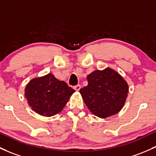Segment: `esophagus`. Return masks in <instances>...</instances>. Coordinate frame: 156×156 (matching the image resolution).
<instances>
[{
    "label": "esophagus",
    "instance_id": "1",
    "mask_svg": "<svg viewBox=\"0 0 156 156\" xmlns=\"http://www.w3.org/2000/svg\"><path fill=\"white\" fill-rule=\"evenodd\" d=\"M81 88V86L80 84H78V85H76V86L74 87L75 90H76V91H79L80 89Z\"/></svg>",
    "mask_w": 156,
    "mask_h": 156
}]
</instances>
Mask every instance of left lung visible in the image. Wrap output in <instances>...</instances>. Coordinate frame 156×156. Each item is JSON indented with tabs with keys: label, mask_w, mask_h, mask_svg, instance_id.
<instances>
[{
	"label": "left lung",
	"mask_w": 156,
	"mask_h": 156,
	"mask_svg": "<svg viewBox=\"0 0 156 156\" xmlns=\"http://www.w3.org/2000/svg\"><path fill=\"white\" fill-rule=\"evenodd\" d=\"M88 85L80 90L92 113L101 119L118 113L129 92L125 80L110 68L95 70L87 76Z\"/></svg>",
	"instance_id": "obj_1"
}]
</instances>
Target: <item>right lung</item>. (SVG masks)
<instances>
[{
	"mask_svg": "<svg viewBox=\"0 0 156 156\" xmlns=\"http://www.w3.org/2000/svg\"><path fill=\"white\" fill-rule=\"evenodd\" d=\"M75 90L51 73L29 82L25 96L32 110L43 116L55 115L65 107Z\"/></svg>",
	"mask_w": 156,
	"mask_h": 156,
	"instance_id": "add662e5",
	"label": "right lung"
}]
</instances>
